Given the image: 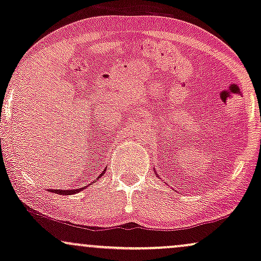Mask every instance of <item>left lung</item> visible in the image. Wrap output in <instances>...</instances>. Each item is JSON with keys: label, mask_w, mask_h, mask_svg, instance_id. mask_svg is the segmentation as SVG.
Returning a JSON list of instances; mask_svg holds the SVG:
<instances>
[{"label": "left lung", "mask_w": 261, "mask_h": 261, "mask_svg": "<svg viewBox=\"0 0 261 261\" xmlns=\"http://www.w3.org/2000/svg\"><path fill=\"white\" fill-rule=\"evenodd\" d=\"M155 172H156V171H155Z\"/></svg>", "instance_id": "1"}]
</instances>
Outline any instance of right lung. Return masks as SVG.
Listing matches in <instances>:
<instances>
[{
    "mask_svg": "<svg viewBox=\"0 0 261 261\" xmlns=\"http://www.w3.org/2000/svg\"><path fill=\"white\" fill-rule=\"evenodd\" d=\"M105 172H106V169H105L103 171H102V173L100 174V176H102V174H105ZM95 182V180H94ZM92 182V183H94ZM89 186H91V183L89 184ZM88 186V187H89ZM87 187H83V188H78V189H70V190H64V189H55V190H48L50 191V193H54V194H60V195H73V194H77V193H81L82 190L85 189Z\"/></svg>",
    "mask_w": 261,
    "mask_h": 261,
    "instance_id": "obj_1",
    "label": "right lung"
}]
</instances>
